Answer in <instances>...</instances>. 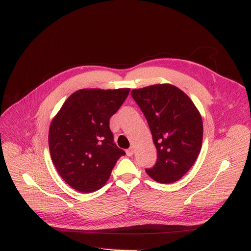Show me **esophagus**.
<instances>
[{"instance_id":"obj_1","label":"esophagus","mask_w":251,"mask_h":251,"mask_svg":"<svg viewBox=\"0 0 251 251\" xmlns=\"http://www.w3.org/2000/svg\"><path fill=\"white\" fill-rule=\"evenodd\" d=\"M126 155H127V156H132V155L134 154V149H133V148H130L128 150H126Z\"/></svg>"}]
</instances>
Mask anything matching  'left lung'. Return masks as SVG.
<instances>
[{
  "instance_id": "left-lung-1",
  "label": "left lung",
  "mask_w": 251,
  "mask_h": 251,
  "mask_svg": "<svg viewBox=\"0 0 251 251\" xmlns=\"http://www.w3.org/2000/svg\"><path fill=\"white\" fill-rule=\"evenodd\" d=\"M131 94L148 120L157 150V162L146 170L148 175L159 183L178 181L194 165L202 148L199 110L183 91L171 83L134 89Z\"/></svg>"
}]
</instances>
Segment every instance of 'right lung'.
I'll list each match as a JSON object with an SVG mask.
<instances>
[{
  "instance_id": "obj_1",
  "label": "right lung",
  "mask_w": 251,
  "mask_h": 251,
  "mask_svg": "<svg viewBox=\"0 0 251 251\" xmlns=\"http://www.w3.org/2000/svg\"><path fill=\"white\" fill-rule=\"evenodd\" d=\"M128 92V88L77 90L53 117L48 137L51 159L72 188L80 193L98 191L126 155L113 142L109 125Z\"/></svg>"
}]
</instances>
